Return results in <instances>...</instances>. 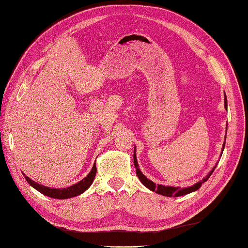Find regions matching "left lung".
Returning a JSON list of instances; mask_svg holds the SVG:
<instances>
[{
  "label": "left lung",
  "mask_w": 248,
  "mask_h": 248,
  "mask_svg": "<svg viewBox=\"0 0 248 248\" xmlns=\"http://www.w3.org/2000/svg\"><path fill=\"white\" fill-rule=\"evenodd\" d=\"M224 107L225 109H227V99H226V95H224ZM226 131H227V125H226ZM225 141H226V134H225V140L224 143H223V146H222V152H221V155L223 154V150H224L225 147ZM134 163H135V167H136V172H137V176L138 178L140 179L141 183L146 186L148 189H150L154 192H156V194L162 195V196H165V197H181V196H185L187 194H190V192H194L196 190H198L200 187L202 186V184L204 182H206V181L209 179V177L211 176V173L214 172L215 168L217 166V164L215 165V167L211 170L205 178H203L200 182H197L196 184L188 186V187H183V188H181V187H174V186H165V185H161L158 184L155 185V183H154L152 180L147 179L145 177V174L142 173V171L140 170V168H139V164H138V161H137V155H136V146H135V152H134Z\"/></svg>",
  "instance_id": "obj_1"
}]
</instances>
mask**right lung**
<instances>
[{
    "label": "right lung",
    "instance_id": "obj_1",
    "mask_svg": "<svg viewBox=\"0 0 248 248\" xmlns=\"http://www.w3.org/2000/svg\"><path fill=\"white\" fill-rule=\"evenodd\" d=\"M95 173H96V166H95V162H94L92 170H90V172L85 178L82 179L80 182H78L77 184H74L69 187H66V188H50V187H48V186H44V185H41L37 182H34L33 180L28 178L25 173H23V176L26 179L29 185L32 186L34 189L40 191L42 195L50 197L53 199H61V200H63V199H69V198L80 196L83 194L84 191H86L90 187V185L93 184L94 177H95Z\"/></svg>",
    "mask_w": 248,
    "mask_h": 248
}]
</instances>
